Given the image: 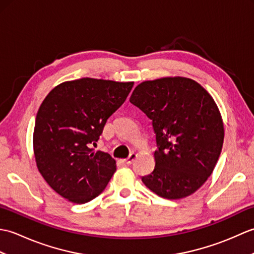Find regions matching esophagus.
<instances>
[{
    "instance_id": "1",
    "label": "esophagus",
    "mask_w": 254,
    "mask_h": 254,
    "mask_svg": "<svg viewBox=\"0 0 254 254\" xmlns=\"http://www.w3.org/2000/svg\"><path fill=\"white\" fill-rule=\"evenodd\" d=\"M136 157H137V155L135 154V153H132L130 156H128V157L126 159V163L127 164V165H131V164H133V161L136 159Z\"/></svg>"
}]
</instances>
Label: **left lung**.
Segmentation results:
<instances>
[{"label": "left lung", "instance_id": "1", "mask_svg": "<svg viewBox=\"0 0 254 254\" xmlns=\"http://www.w3.org/2000/svg\"><path fill=\"white\" fill-rule=\"evenodd\" d=\"M130 102L153 122L155 168L142 181L157 195H191L212 175L222 152L224 124L218 108L195 80L164 77L137 85Z\"/></svg>", "mask_w": 254, "mask_h": 254}]
</instances>
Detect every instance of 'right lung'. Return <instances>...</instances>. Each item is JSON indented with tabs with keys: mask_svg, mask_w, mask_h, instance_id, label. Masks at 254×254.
<instances>
[{
	"mask_svg": "<svg viewBox=\"0 0 254 254\" xmlns=\"http://www.w3.org/2000/svg\"><path fill=\"white\" fill-rule=\"evenodd\" d=\"M133 84L80 78L58 85L42 101L34 130L37 167L48 185L69 202L91 201L115 174L116 160L91 145Z\"/></svg>",
	"mask_w": 254,
	"mask_h": 254,
	"instance_id": "add662e5",
	"label": "right lung"
}]
</instances>
